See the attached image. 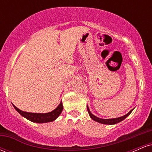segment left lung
Masks as SVG:
<instances>
[{
	"mask_svg": "<svg viewBox=\"0 0 152 152\" xmlns=\"http://www.w3.org/2000/svg\"><path fill=\"white\" fill-rule=\"evenodd\" d=\"M87 110H88V114H89L90 117L93 120H94V121H96V122H99V123L103 124L113 125V124H116L119 123V122L123 121L124 119H125L127 116H129L131 113H132V111L134 110V109L131 110L128 114H125L124 116H121V117L114 118H101L97 117V116H96L95 115H94L91 112V111H90L89 108H88V105H87Z\"/></svg>",
	"mask_w": 152,
	"mask_h": 152,
	"instance_id": "1",
	"label": "left lung"
}]
</instances>
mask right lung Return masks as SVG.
<instances>
[{"mask_svg":"<svg viewBox=\"0 0 152 152\" xmlns=\"http://www.w3.org/2000/svg\"><path fill=\"white\" fill-rule=\"evenodd\" d=\"M13 107L15 109L23 116L24 118H27L29 121L34 122V123H38V124H43V123H48V122L53 121L54 120L56 119L57 118L60 116L61 113L62 112V110L64 109L63 106L62 102H61L60 104L55 109L53 110L52 111L48 113H30V112H26V111H23L20 110L16 106L13 104Z\"/></svg>","mask_w":152,"mask_h":152,"instance_id":"add662e5","label":"right lung"}]
</instances>
